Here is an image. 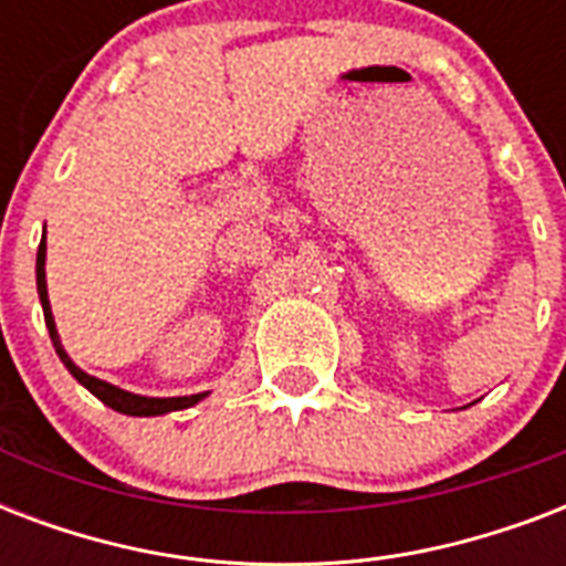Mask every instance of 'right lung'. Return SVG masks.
Returning <instances> with one entry per match:
<instances>
[{
    "instance_id": "add662e5",
    "label": "right lung",
    "mask_w": 566,
    "mask_h": 566,
    "mask_svg": "<svg viewBox=\"0 0 566 566\" xmlns=\"http://www.w3.org/2000/svg\"><path fill=\"white\" fill-rule=\"evenodd\" d=\"M38 293L40 305H43V317H46L49 337H52V346H55L57 358L64 361V367L73 373V378L78 385H84L91 390L99 402H105L108 408L119 413H128V417H161V413L170 411H185V408H193L196 402H202L208 394H190V396H140L132 394V390H123V387L111 385V381H102V378L84 373L78 364L66 355L61 337H57L55 317H52V305H49V291H46V240H40L38 249Z\"/></svg>"
}]
</instances>
